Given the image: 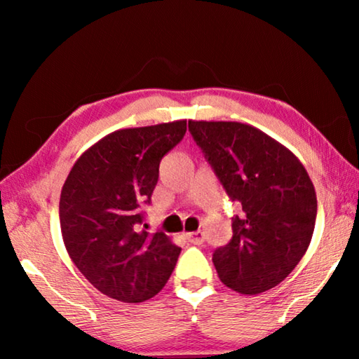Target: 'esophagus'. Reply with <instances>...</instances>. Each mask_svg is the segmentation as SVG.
Masks as SVG:
<instances>
[{
    "label": "esophagus",
    "mask_w": 359,
    "mask_h": 359,
    "mask_svg": "<svg viewBox=\"0 0 359 359\" xmlns=\"http://www.w3.org/2000/svg\"><path fill=\"white\" fill-rule=\"evenodd\" d=\"M188 242H191L193 245H201L204 242V234L203 231H194V233H188L187 234Z\"/></svg>",
    "instance_id": "34e87169"
}]
</instances>
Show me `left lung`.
Returning a JSON list of instances; mask_svg holds the SVG:
<instances>
[{
    "label": "left lung",
    "mask_w": 359,
    "mask_h": 359,
    "mask_svg": "<svg viewBox=\"0 0 359 359\" xmlns=\"http://www.w3.org/2000/svg\"><path fill=\"white\" fill-rule=\"evenodd\" d=\"M231 201L233 238L214 252L220 280L241 294L274 288L312 241L317 194L302 163L266 133L239 121H188Z\"/></svg>",
    "instance_id": "1"
}]
</instances>
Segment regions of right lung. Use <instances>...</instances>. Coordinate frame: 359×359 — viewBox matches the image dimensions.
Returning a JSON list of instances; mask_svg holds the SVG:
<instances>
[{
	"instance_id": "right-lung-1",
	"label": "right lung",
	"mask_w": 359,
	"mask_h": 359,
	"mask_svg": "<svg viewBox=\"0 0 359 359\" xmlns=\"http://www.w3.org/2000/svg\"><path fill=\"white\" fill-rule=\"evenodd\" d=\"M187 120L114 131L83 151L60 196L66 250L85 278L112 299L160 293L182 248L142 229L161 158L185 136Z\"/></svg>"
}]
</instances>
